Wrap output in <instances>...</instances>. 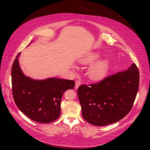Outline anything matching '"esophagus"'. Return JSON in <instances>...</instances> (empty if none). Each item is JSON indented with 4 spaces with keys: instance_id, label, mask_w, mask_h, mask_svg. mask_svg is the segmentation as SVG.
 Returning a JSON list of instances; mask_svg holds the SVG:
<instances>
[{
    "instance_id": "esophagus-1",
    "label": "esophagus",
    "mask_w": 150,
    "mask_h": 150,
    "mask_svg": "<svg viewBox=\"0 0 150 150\" xmlns=\"http://www.w3.org/2000/svg\"><path fill=\"white\" fill-rule=\"evenodd\" d=\"M81 81H79V80L76 81V84H75V88H76V89H78V88H79V86L81 85Z\"/></svg>"
}]
</instances>
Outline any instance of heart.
<instances>
[{"instance_id": "heart-1", "label": "heart", "mask_w": 150, "mask_h": 150, "mask_svg": "<svg viewBox=\"0 0 150 150\" xmlns=\"http://www.w3.org/2000/svg\"><path fill=\"white\" fill-rule=\"evenodd\" d=\"M100 57L99 53L93 52L85 55L80 59V62L83 64H90L97 61ZM110 62L108 60H104L97 62L89 68L88 75L91 78L99 79L105 76L110 69Z\"/></svg>"}]
</instances>
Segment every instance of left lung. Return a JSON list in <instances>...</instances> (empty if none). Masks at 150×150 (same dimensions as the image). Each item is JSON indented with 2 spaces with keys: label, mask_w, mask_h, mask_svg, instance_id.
Wrapping results in <instances>:
<instances>
[{
  "label": "left lung",
  "mask_w": 150,
  "mask_h": 150,
  "mask_svg": "<svg viewBox=\"0 0 150 150\" xmlns=\"http://www.w3.org/2000/svg\"><path fill=\"white\" fill-rule=\"evenodd\" d=\"M139 72L135 64L101 81L82 84L78 89L83 118L103 126L121 120L131 111L139 88Z\"/></svg>",
  "instance_id": "1"
}]
</instances>
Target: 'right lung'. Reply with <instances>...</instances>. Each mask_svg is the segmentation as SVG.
Instances as JSON below:
<instances>
[{
    "label": "right lung",
    "mask_w": 150,
    "mask_h": 150,
    "mask_svg": "<svg viewBox=\"0 0 150 150\" xmlns=\"http://www.w3.org/2000/svg\"><path fill=\"white\" fill-rule=\"evenodd\" d=\"M17 54L12 66V90L18 108L29 118L49 123L61 115V101L64 93L73 89L74 81L55 78L35 80L25 76L21 69Z\"/></svg>",
    "instance_id": "right-lung-1"
}]
</instances>
